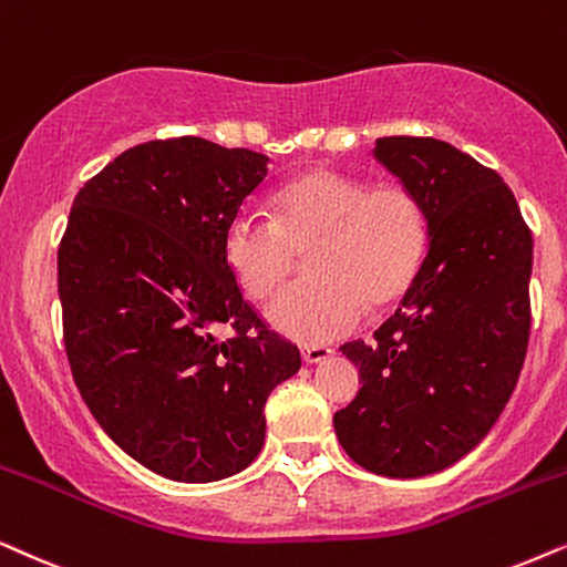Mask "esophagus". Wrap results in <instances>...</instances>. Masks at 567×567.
Segmentation results:
<instances>
[{"mask_svg":"<svg viewBox=\"0 0 567 567\" xmlns=\"http://www.w3.org/2000/svg\"><path fill=\"white\" fill-rule=\"evenodd\" d=\"M331 358V350L323 344H311V347H303V360L306 362H321V360H329Z\"/></svg>","mask_w":567,"mask_h":567,"instance_id":"obj_1","label":"esophagus"}]
</instances>
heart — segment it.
Listing matches in <instances>:
<instances>
[{
  "instance_id": "heart-1",
  "label": "heart",
  "mask_w": 567,
  "mask_h": 567,
  "mask_svg": "<svg viewBox=\"0 0 567 567\" xmlns=\"http://www.w3.org/2000/svg\"><path fill=\"white\" fill-rule=\"evenodd\" d=\"M311 277L269 306V319L298 342H331L358 329L371 308L396 303L420 275L427 215L406 186H368L313 168L275 194V220L251 209L233 217L223 254L251 300H267L306 254Z\"/></svg>"
}]
</instances>
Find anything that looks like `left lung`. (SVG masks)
<instances>
[{"label": "left lung", "instance_id": "1", "mask_svg": "<svg viewBox=\"0 0 567 567\" xmlns=\"http://www.w3.org/2000/svg\"><path fill=\"white\" fill-rule=\"evenodd\" d=\"M373 155L422 202L430 248L373 342L342 344L362 386L334 430L362 470L422 477L470 454L516 389L534 244L505 181L449 142L383 137Z\"/></svg>", "mask_w": 567, "mask_h": 567}]
</instances>
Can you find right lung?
I'll return each mask as SVG.
<instances>
[{"label": "right lung", "instance_id": "1", "mask_svg": "<svg viewBox=\"0 0 567 567\" xmlns=\"http://www.w3.org/2000/svg\"><path fill=\"white\" fill-rule=\"evenodd\" d=\"M267 161L202 137L142 142L85 181L59 244L64 350L82 402L121 451L168 480L246 470L271 389L300 368L298 347L248 303L223 254Z\"/></svg>", "mask_w": 567, "mask_h": 567}]
</instances>
